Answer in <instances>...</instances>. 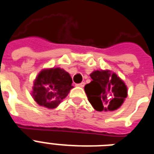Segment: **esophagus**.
Segmentation results:
<instances>
[{"mask_svg":"<svg viewBox=\"0 0 154 154\" xmlns=\"http://www.w3.org/2000/svg\"><path fill=\"white\" fill-rule=\"evenodd\" d=\"M76 86H79V87H84V86H85V82L78 83V84H76Z\"/></svg>","mask_w":154,"mask_h":154,"instance_id":"obj_1","label":"esophagus"}]
</instances>
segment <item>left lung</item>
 Returning <instances> with one entry per match:
<instances>
[{
	"mask_svg": "<svg viewBox=\"0 0 154 154\" xmlns=\"http://www.w3.org/2000/svg\"><path fill=\"white\" fill-rule=\"evenodd\" d=\"M90 76L92 81L85 86V91L95 110L113 111L123 103L127 88L116 74L106 70L94 71Z\"/></svg>",
	"mask_w": 154,
	"mask_h": 154,
	"instance_id": "left-lung-1",
	"label": "left lung"
}]
</instances>
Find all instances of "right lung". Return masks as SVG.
<instances>
[{
  "label": "right lung",
  "mask_w": 154,
  "mask_h": 154,
  "mask_svg": "<svg viewBox=\"0 0 154 154\" xmlns=\"http://www.w3.org/2000/svg\"><path fill=\"white\" fill-rule=\"evenodd\" d=\"M70 75L60 68L42 70L33 86L34 100L39 105L54 109L68 95L72 86Z\"/></svg>",
  "instance_id": "obj_1"
}]
</instances>
